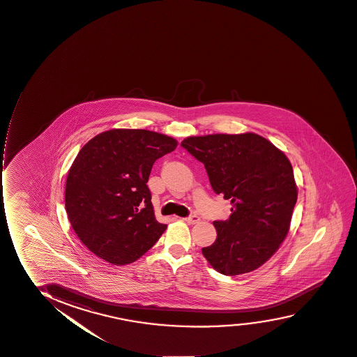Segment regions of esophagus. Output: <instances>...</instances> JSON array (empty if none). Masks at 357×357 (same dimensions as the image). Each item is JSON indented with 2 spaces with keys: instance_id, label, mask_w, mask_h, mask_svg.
I'll return each instance as SVG.
<instances>
[{
  "instance_id": "obj_1",
  "label": "esophagus",
  "mask_w": 357,
  "mask_h": 357,
  "mask_svg": "<svg viewBox=\"0 0 357 357\" xmlns=\"http://www.w3.org/2000/svg\"><path fill=\"white\" fill-rule=\"evenodd\" d=\"M185 222L189 225H193V224H197L200 222V218H199L198 215H192V217H188V218H185Z\"/></svg>"
}]
</instances>
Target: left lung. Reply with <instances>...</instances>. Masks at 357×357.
<instances>
[{
  "label": "left lung",
  "instance_id": "left-lung-1",
  "mask_svg": "<svg viewBox=\"0 0 357 357\" xmlns=\"http://www.w3.org/2000/svg\"><path fill=\"white\" fill-rule=\"evenodd\" d=\"M181 145L205 165L212 188L230 199L231 215L213 222L217 240L202 252L225 275L248 273L288 235L297 185L283 151L259 134L188 137Z\"/></svg>",
  "mask_w": 357,
  "mask_h": 357
}]
</instances>
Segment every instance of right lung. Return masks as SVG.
<instances>
[{
	"mask_svg": "<svg viewBox=\"0 0 357 357\" xmlns=\"http://www.w3.org/2000/svg\"><path fill=\"white\" fill-rule=\"evenodd\" d=\"M176 139L146 129L114 128L79 151L66 181L72 228L98 258L121 266L138 260L165 231L155 219L147 181Z\"/></svg>",
	"mask_w": 357,
	"mask_h": 357,
	"instance_id": "1",
	"label": "right lung"
}]
</instances>
